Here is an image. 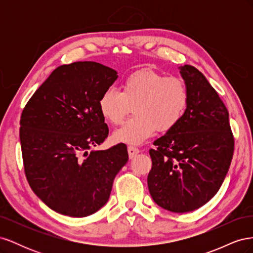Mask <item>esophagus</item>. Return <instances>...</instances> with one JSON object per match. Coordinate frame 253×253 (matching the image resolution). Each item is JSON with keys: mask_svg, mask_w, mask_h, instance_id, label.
<instances>
[{"mask_svg": "<svg viewBox=\"0 0 253 253\" xmlns=\"http://www.w3.org/2000/svg\"><path fill=\"white\" fill-rule=\"evenodd\" d=\"M127 152H128V157L132 159V158H134L137 154H138L139 150L137 149V148H135V147H132V145H128V147H127Z\"/></svg>", "mask_w": 253, "mask_h": 253, "instance_id": "esophagus-1", "label": "esophagus"}]
</instances>
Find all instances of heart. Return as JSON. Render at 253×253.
<instances>
[{
    "instance_id": "1",
    "label": "heart",
    "mask_w": 253,
    "mask_h": 253,
    "mask_svg": "<svg viewBox=\"0 0 253 253\" xmlns=\"http://www.w3.org/2000/svg\"><path fill=\"white\" fill-rule=\"evenodd\" d=\"M122 90L106 88L99 97V111L105 120L118 125L134 105L135 116L114 132V139L141 144L155 133L169 131L187 109L189 91L178 77H166L154 71L136 72L122 82Z\"/></svg>"
}]
</instances>
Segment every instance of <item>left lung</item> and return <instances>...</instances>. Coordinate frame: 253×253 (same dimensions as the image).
<instances>
[{
	"label": "left lung",
	"instance_id": "8db88e82",
	"mask_svg": "<svg viewBox=\"0 0 253 253\" xmlns=\"http://www.w3.org/2000/svg\"><path fill=\"white\" fill-rule=\"evenodd\" d=\"M189 101L182 118L150 150V194L175 213L194 211L217 193L230 167L234 139L216 90L192 65L179 66Z\"/></svg>",
	"mask_w": 253,
	"mask_h": 253
}]
</instances>
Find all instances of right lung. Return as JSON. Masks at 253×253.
<instances>
[{
    "instance_id": "obj_1",
    "label": "right lung",
    "mask_w": 253,
    "mask_h": 253,
    "mask_svg": "<svg viewBox=\"0 0 253 253\" xmlns=\"http://www.w3.org/2000/svg\"><path fill=\"white\" fill-rule=\"evenodd\" d=\"M117 78L113 68L91 61L61 65L21 115L20 141L29 186L63 215L85 217L101 209L115 176L128 160L124 143L91 150L109 135L98 100Z\"/></svg>"
}]
</instances>
